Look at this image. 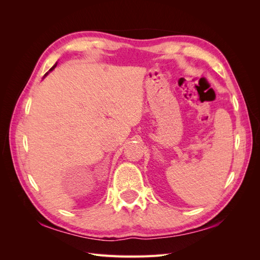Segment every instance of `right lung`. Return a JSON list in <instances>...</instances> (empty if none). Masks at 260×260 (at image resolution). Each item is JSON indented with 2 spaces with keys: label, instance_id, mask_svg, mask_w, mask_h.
<instances>
[{
  "label": "right lung",
  "instance_id": "obj_1",
  "mask_svg": "<svg viewBox=\"0 0 260 260\" xmlns=\"http://www.w3.org/2000/svg\"><path fill=\"white\" fill-rule=\"evenodd\" d=\"M55 67H56V64H55V65H54V66H53V67H52V68L50 69V72H52V70H53V69H54ZM46 75H48V73H46V74H45V76H46Z\"/></svg>",
  "mask_w": 260,
  "mask_h": 260
}]
</instances>
